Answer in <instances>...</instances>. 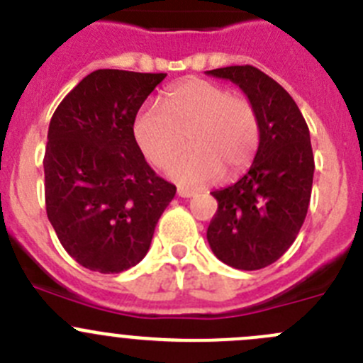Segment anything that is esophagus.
<instances>
[{"mask_svg":"<svg viewBox=\"0 0 363 363\" xmlns=\"http://www.w3.org/2000/svg\"><path fill=\"white\" fill-rule=\"evenodd\" d=\"M177 195L181 196V199H191V196H195V191H191V189H186V188H179Z\"/></svg>","mask_w":363,"mask_h":363,"instance_id":"esophagus-1","label":"esophagus"}]
</instances>
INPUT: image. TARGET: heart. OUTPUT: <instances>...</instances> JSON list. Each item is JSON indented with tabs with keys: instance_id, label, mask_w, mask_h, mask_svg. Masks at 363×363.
I'll return each instance as SVG.
<instances>
[{
	"instance_id": "obj_1",
	"label": "heart",
	"mask_w": 363,
	"mask_h": 363,
	"mask_svg": "<svg viewBox=\"0 0 363 363\" xmlns=\"http://www.w3.org/2000/svg\"><path fill=\"white\" fill-rule=\"evenodd\" d=\"M161 110L145 106L133 122V135L143 156L188 186H206L225 174L239 175L252 164L260 142V125L252 101L232 96L213 81L191 79L172 84L160 99Z\"/></svg>"
}]
</instances>
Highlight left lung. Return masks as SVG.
I'll return each mask as SVG.
<instances>
[{"instance_id": "1", "label": "left lung", "mask_w": 363, "mask_h": 363, "mask_svg": "<svg viewBox=\"0 0 363 363\" xmlns=\"http://www.w3.org/2000/svg\"><path fill=\"white\" fill-rule=\"evenodd\" d=\"M238 84L257 110L260 142L250 170L211 195L218 211L207 241L221 262L255 271L279 260L303 225L311 203L314 154L311 133L293 97L252 65L207 70Z\"/></svg>"}]
</instances>
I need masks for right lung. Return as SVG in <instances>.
Returning <instances> with one entry per match:
<instances>
[{
  "mask_svg": "<svg viewBox=\"0 0 363 363\" xmlns=\"http://www.w3.org/2000/svg\"><path fill=\"white\" fill-rule=\"evenodd\" d=\"M167 74L99 69L58 104L44 156L45 211L86 269L121 273L149 252L175 186L147 164L133 122Z\"/></svg>",
  "mask_w": 363,
  "mask_h": 363,
  "instance_id": "right-lung-1",
  "label": "right lung"
}]
</instances>
